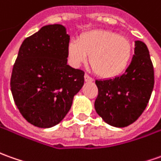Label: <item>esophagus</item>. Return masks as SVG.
Listing matches in <instances>:
<instances>
[{"label": "esophagus", "mask_w": 161, "mask_h": 161, "mask_svg": "<svg viewBox=\"0 0 161 161\" xmlns=\"http://www.w3.org/2000/svg\"><path fill=\"white\" fill-rule=\"evenodd\" d=\"M85 80L86 81V82H92V81H93V78H92V77H91V76H90L88 74H86V73H85Z\"/></svg>", "instance_id": "obj_1"}]
</instances>
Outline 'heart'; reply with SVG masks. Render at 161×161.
Wrapping results in <instances>:
<instances>
[{
  "mask_svg": "<svg viewBox=\"0 0 161 161\" xmlns=\"http://www.w3.org/2000/svg\"><path fill=\"white\" fill-rule=\"evenodd\" d=\"M69 60L78 67L88 60L98 76L112 78L126 69L132 58L130 40L115 32L92 30L80 34L78 40H70L67 47Z\"/></svg>",
  "mask_w": 161,
  "mask_h": 161,
  "instance_id": "1",
  "label": "heart"
}]
</instances>
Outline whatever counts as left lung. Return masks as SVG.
Here are the masks:
<instances>
[{"label": "left lung", "mask_w": 161, "mask_h": 161, "mask_svg": "<svg viewBox=\"0 0 161 161\" xmlns=\"http://www.w3.org/2000/svg\"><path fill=\"white\" fill-rule=\"evenodd\" d=\"M98 97L94 107L108 124L123 128L136 122L145 111L154 85V70L149 50L135 41V54L122 76L96 80Z\"/></svg>", "instance_id": "1"}]
</instances>
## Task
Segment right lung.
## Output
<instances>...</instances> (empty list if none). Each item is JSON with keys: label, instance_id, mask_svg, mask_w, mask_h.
<instances>
[{"label": "right lung", "instance_id": "obj_1", "mask_svg": "<svg viewBox=\"0 0 161 161\" xmlns=\"http://www.w3.org/2000/svg\"><path fill=\"white\" fill-rule=\"evenodd\" d=\"M69 43L64 26L49 25L26 38L19 48L10 89L21 114L34 126L58 124L84 85L85 72L67 64Z\"/></svg>", "mask_w": 161, "mask_h": 161}]
</instances>
